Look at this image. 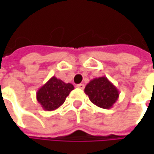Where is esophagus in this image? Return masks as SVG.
Returning <instances> with one entry per match:
<instances>
[{
    "label": "esophagus",
    "instance_id": "1",
    "mask_svg": "<svg viewBox=\"0 0 154 154\" xmlns=\"http://www.w3.org/2000/svg\"><path fill=\"white\" fill-rule=\"evenodd\" d=\"M77 87L79 88V89H84L85 88V85L84 84H79V85H77Z\"/></svg>",
    "mask_w": 154,
    "mask_h": 154
}]
</instances>
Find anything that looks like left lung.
Listing matches in <instances>:
<instances>
[{"label":"left lung","instance_id":"obj_1","mask_svg":"<svg viewBox=\"0 0 154 154\" xmlns=\"http://www.w3.org/2000/svg\"><path fill=\"white\" fill-rule=\"evenodd\" d=\"M85 93L94 104L106 109L112 108L119 96L117 87L106 77L92 79L86 85Z\"/></svg>","mask_w":154,"mask_h":154}]
</instances>
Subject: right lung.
Returning <instances> with one entry per match:
<instances>
[{"mask_svg": "<svg viewBox=\"0 0 154 154\" xmlns=\"http://www.w3.org/2000/svg\"><path fill=\"white\" fill-rule=\"evenodd\" d=\"M73 89L72 84L65 83L53 76L37 90L36 100L45 110L51 111L64 103Z\"/></svg>", "mask_w": 154, "mask_h": 154, "instance_id": "obj_1", "label": "right lung"}]
</instances>
